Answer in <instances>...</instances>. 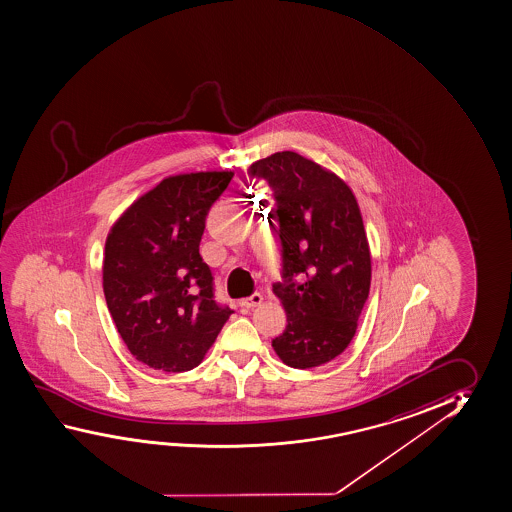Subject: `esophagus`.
Instances as JSON below:
<instances>
[{"instance_id":"esophagus-1","label":"esophagus","mask_w":512,"mask_h":512,"mask_svg":"<svg viewBox=\"0 0 512 512\" xmlns=\"http://www.w3.org/2000/svg\"><path fill=\"white\" fill-rule=\"evenodd\" d=\"M261 302H263V295L261 293H254L249 298H242L240 300V307H244V309H252V307L260 306Z\"/></svg>"}]
</instances>
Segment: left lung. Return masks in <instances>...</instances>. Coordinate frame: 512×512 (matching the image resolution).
I'll list each match as a JSON object with an SVG mask.
<instances>
[{
	"label": "left lung",
	"instance_id": "left-lung-1",
	"mask_svg": "<svg viewBox=\"0 0 512 512\" xmlns=\"http://www.w3.org/2000/svg\"><path fill=\"white\" fill-rule=\"evenodd\" d=\"M251 176L274 191L283 244L284 281L274 293L288 325L272 346L286 366H323L348 348L371 286L359 203L343 178L297 152L254 162Z\"/></svg>",
	"mask_w": 512,
	"mask_h": 512
}]
</instances>
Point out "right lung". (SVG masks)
Wrapping results in <instances>:
<instances>
[{
  "label": "right lung",
  "mask_w": 512,
  "mask_h": 512,
  "mask_svg": "<svg viewBox=\"0 0 512 512\" xmlns=\"http://www.w3.org/2000/svg\"><path fill=\"white\" fill-rule=\"evenodd\" d=\"M233 175L168 176L136 199L107 235V309L123 343L146 366L191 371L233 313L215 304L212 270L199 254L208 210Z\"/></svg>",
  "instance_id": "obj_1"
}]
</instances>
